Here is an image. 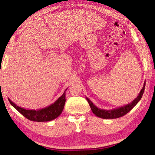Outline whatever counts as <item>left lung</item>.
<instances>
[{
	"label": "left lung",
	"mask_w": 155,
	"mask_h": 155,
	"mask_svg": "<svg viewBox=\"0 0 155 155\" xmlns=\"http://www.w3.org/2000/svg\"><path fill=\"white\" fill-rule=\"evenodd\" d=\"M145 83H144V85L142 88L141 91H140L138 97L136 98L133 101H132V103H130V104L128 105H126L125 106L121 107L120 108H118V109H114L112 110H105L98 109V108L94 105L92 104V102L87 97V100L88 102L89 105H90L91 109L93 112V113L97 117H100L101 118H104V119L118 118L120 117H121L125 115L126 114H127L128 112L138 104V101L141 100L145 90Z\"/></svg>",
	"instance_id": "8db88e82"
}]
</instances>
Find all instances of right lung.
Here are the masks:
<instances>
[{
  "instance_id": "right-lung-1",
  "label": "right lung",
  "mask_w": 155,
  "mask_h": 155,
  "mask_svg": "<svg viewBox=\"0 0 155 155\" xmlns=\"http://www.w3.org/2000/svg\"><path fill=\"white\" fill-rule=\"evenodd\" d=\"M66 90L64 91L63 94L54 104L45 108V109L37 110L25 109L15 105L10 99H8V100L11 105L27 119L31 121L44 122V121H51L58 118L61 114L65 104V101H66V99H65V91Z\"/></svg>"
}]
</instances>
